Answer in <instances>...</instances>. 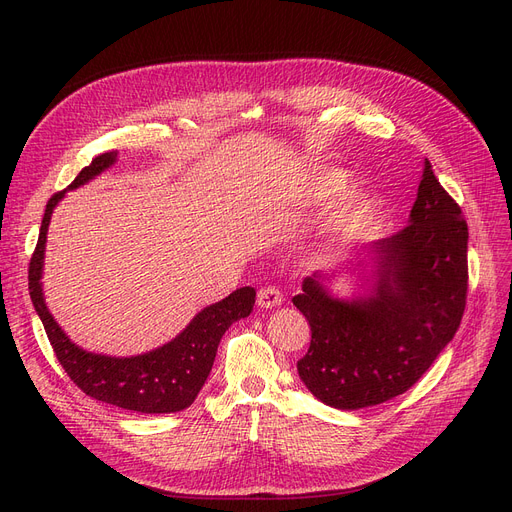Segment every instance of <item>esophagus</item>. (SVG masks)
Segmentation results:
<instances>
[{"label":"esophagus","instance_id":"obj_1","mask_svg":"<svg viewBox=\"0 0 512 512\" xmlns=\"http://www.w3.org/2000/svg\"><path fill=\"white\" fill-rule=\"evenodd\" d=\"M282 301H284V297H282L280 288H276V286H265L257 292V305L263 309L278 307V305H282Z\"/></svg>","mask_w":512,"mask_h":512}]
</instances>
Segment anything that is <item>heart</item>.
Here are the masks:
<instances>
[{"label": "heart", "instance_id": "b5f03b06", "mask_svg": "<svg viewBox=\"0 0 512 512\" xmlns=\"http://www.w3.org/2000/svg\"><path fill=\"white\" fill-rule=\"evenodd\" d=\"M348 184V176L340 170H324L319 172L311 182V199L321 203L342 193ZM373 215V199L367 193H351L344 197L330 218L319 230L321 240L328 247H340L346 242L355 240L367 226Z\"/></svg>", "mask_w": 512, "mask_h": 512}]
</instances>
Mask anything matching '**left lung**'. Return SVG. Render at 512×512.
<instances>
[{"label":"left lung","mask_w":512,"mask_h":512,"mask_svg":"<svg viewBox=\"0 0 512 512\" xmlns=\"http://www.w3.org/2000/svg\"><path fill=\"white\" fill-rule=\"evenodd\" d=\"M469 230L463 211L425 159L409 226L373 242L369 297L334 299L311 276L292 299L311 344L297 363L315 398L363 409L407 392L461 326L467 305Z\"/></svg>","instance_id":"1"}]
</instances>
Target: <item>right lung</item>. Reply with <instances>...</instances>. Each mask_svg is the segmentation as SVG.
I'll list each match as a JSON object with an SVG mask.
<instances>
[{
	"instance_id": "add662e5",
	"label": "right lung",
	"mask_w": 512,
	"mask_h": 512,
	"mask_svg": "<svg viewBox=\"0 0 512 512\" xmlns=\"http://www.w3.org/2000/svg\"><path fill=\"white\" fill-rule=\"evenodd\" d=\"M118 153L97 155L87 168L78 172L66 191L93 180L110 168ZM60 191L47 201L39 230V240L29 263V292L37 315L43 321L47 338L68 378L87 396L137 413H176L191 407L203 388L218 353L224 332L234 321L247 317L255 305V288L234 290L220 303L205 307L193 317L172 342L137 357H105L78 348L51 317L41 290L47 228L53 207L66 195Z\"/></svg>"
}]
</instances>
